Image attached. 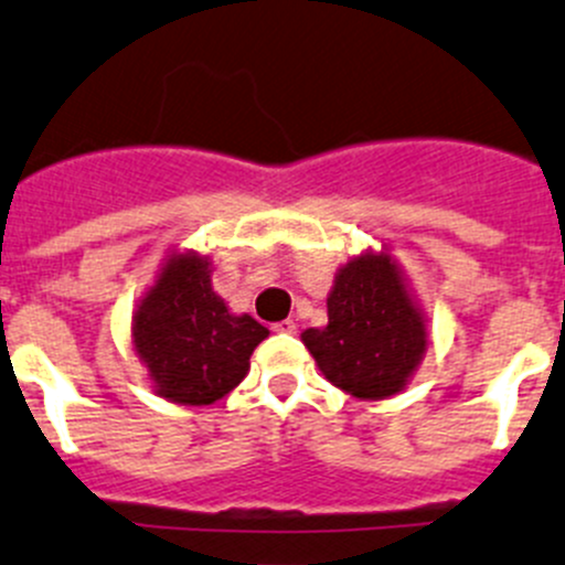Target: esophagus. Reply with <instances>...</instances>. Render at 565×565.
<instances>
[{
  "mask_svg": "<svg viewBox=\"0 0 565 565\" xmlns=\"http://www.w3.org/2000/svg\"><path fill=\"white\" fill-rule=\"evenodd\" d=\"M273 331H276V333H295V331H298V326H295L292 320H281V322H276V326H273Z\"/></svg>",
  "mask_w": 565,
  "mask_h": 565,
  "instance_id": "obj_1",
  "label": "esophagus"
}]
</instances>
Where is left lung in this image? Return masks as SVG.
<instances>
[{"label":"left lung","instance_id":"8db88e82","mask_svg":"<svg viewBox=\"0 0 565 565\" xmlns=\"http://www.w3.org/2000/svg\"><path fill=\"white\" fill-rule=\"evenodd\" d=\"M328 326L300 333L328 383L355 399L403 392L430 348L425 309L388 248L350 256L326 298Z\"/></svg>","mask_w":565,"mask_h":565}]
</instances>
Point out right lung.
<instances>
[{
    "mask_svg": "<svg viewBox=\"0 0 565 565\" xmlns=\"http://www.w3.org/2000/svg\"><path fill=\"white\" fill-rule=\"evenodd\" d=\"M267 333L212 289V262L199 250H171L131 311V348L157 397L177 405L226 397Z\"/></svg>",
    "mask_w": 565,
    "mask_h": 565,
    "instance_id": "obj_1",
    "label": "right lung"
}]
</instances>
